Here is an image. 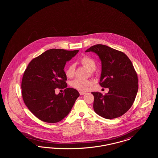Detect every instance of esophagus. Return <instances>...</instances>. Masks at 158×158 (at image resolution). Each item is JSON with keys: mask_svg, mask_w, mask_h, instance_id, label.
<instances>
[{"mask_svg": "<svg viewBox=\"0 0 158 158\" xmlns=\"http://www.w3.org/2000/svg\"><path fill=\"white\" fill-rule=\"evenodd\" d=\"M79 94H80V95H83L85 94H86V92H82V91H81V92H79Z\"/></svg>", "mask_w": 158, "mask_h": 158, "instance_id": "34e87169", "label": "esophagus"}]
</instances>
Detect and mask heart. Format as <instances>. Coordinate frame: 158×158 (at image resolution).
Masks as SVG:
<instances>
[{
  "label": "heart",
  "mask_w": 158,
  "mask_h": 158,
  "mask_svg": "<svg viewBox=\"0 0 158 158\" xmlns=\"http://www.w3.org/2000/svg\"><path fill=\"white\" fill-rule=\"evenodd\" d=\"M80 63L90 71V73L92 74L93 71L95 70L97 68L96 62L88 56H84L79 60ZM75 66L73 64H70L66 68L65 73L66 75L69 78L73 77L75 75ZM92 85V82L90 80H82L76 79L70 82V86L76 89L81 91H86L89 89V88Z\"/></svg>",
  "instance_id": "heart-1"
}]
</instances>
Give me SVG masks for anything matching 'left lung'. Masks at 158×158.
I'll use <instances>...</instances> for the list:
<instances>
[{
  "label": "left lung",
  "instance_id": "1",
  "mask_svg": "<svg viewBox=\"0 0 158 158\" xmlns=\"http://www.w3.org/2000/svg\"><path fill=\"white\" fill-rule=\"evenodd\" d=\"M97 54L101 60L102 72L99 84L109 91L92 92L95 112L106 119L119 117L133 104L137 90L138 77L133 65L126 54L102 44L90 47L86 52Z\"/></svg>",
  "mask_w": 158,
  "mask_h": 158
}]
</instances>
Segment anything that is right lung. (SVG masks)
I'll return each instance as SVG.
<instances>
[{
  "mask_svg": "<svg viewBox=\"0 0 158 158\" xmlns=\"http://www.w3.org/2000/svg\"><path fill=\"white\" fill-rule=\"evenodd\" d=\"M79 50L53 48L31 60L23 75L21 89L25 104L40 120L55 123L70 113L79 94L68 88L64 93L55 94V89L67 87L64 71L66 61Z\"/></svg>",
  "mask_w": 158,
  "mask_h": 158,
  "instance_id": "add662e5",
  "label": "right lung"
}]
</instances>
